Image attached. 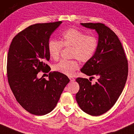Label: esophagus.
Instances as JSON below:
<instances>
[{
	"mask_svg": "<svg viewBox=\"0 0 134 134\" xmlns=\"http://www.w3.org/2000/svg\"><path fill=\"white\" fill-rule=\"evenodd\" d=\"M69 79H70V82H73L75 81V78H73V77H69Z\"/></svg>",
	"mask_w": 134,
	"mask_h": 134,
	"instance_id": "esophagus-1",
	"label": "esophagus"
}]
</instances>
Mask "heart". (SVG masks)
I'll return each mask as SVG.
<instances>
[{"mask_svg":"<svg viewBox=\"0 0 134 134\" xmlns=\"http://www.w3.org/2000/svg\"><path fill=\"white\" fill-rule=\"evenodd\" d=\"M71 47V57L82 62L92 58L99 46V40L95 36L88 35L77 29H69L62 34L61 41L51 40L48 43V52L51 59L57 61L63 47ZM75 59H63L53 65V70L63 75L71 76L79 69Z\"/></svg>","mask_w":134,"mask_h":134,"instance_id":"b5f03b06","label":"heart"}]
</instances>
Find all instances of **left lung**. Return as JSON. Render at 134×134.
<instances>
[{
	"label": "left lung",
	"instance_id": "8db88e82",
	"mask_svg": "<svg viewBox=\"0 0 134 134\" xmlns=\"http://www.w3.org/2000/svg\"><path fill=\"white\" fill-rule=\"evenodd\" d=\"M81 25L95 29L99 35L95 54L81 71L90 78L97 76L98 79L91 84L90 80L77 77L79 90L76 99L83 112L98 116L109 110L122 93L128 74L127 60L118 37L108 27L100 23Z\"/></svg>",
	"mask_w": 134,
	"mask_h": 134
}]
</instances>
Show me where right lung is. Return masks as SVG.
Wrapping results in <instances>:
<instances>
[{
	"label": "right lung",
	"mask_w": 134,
	"mask_h": 134,
	"mask_svg": "<svg viewBox=\"0 0 134 134\" xmlns=\"http://www.w3.org/2000/svg\"><path fill=\"white\" fill-rule=\"evenodd\" d=\"M62 21L37 23L16 35L10 45L7 58L9 85L17 101L32 114L43 115L55 108L70 79L54 71L49 79L38 78L40 71L51 70L48 43Z\"/></svg>",
	"instance_id": "right-lung-1"
}]
</instances>
